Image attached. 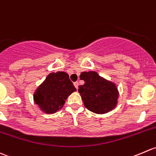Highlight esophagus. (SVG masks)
<instances>
[{
    "instance_id": "esophagus-1",
    "label": "esophagus",
    "mask_w": 156,
    "mask_h": 156,
    "mask_svg": "<svg viewBox=\"0 0 156 156\" xmlns=\"http://www.w3.org/2000/svg\"><path fill=\"white\" fill-rule=\"evenodd\" d=\"M73 85H74V86L76 87V89H78V86H79V83L78 82H75L74 83H73Z\"/></svg>"
}]
</instances>
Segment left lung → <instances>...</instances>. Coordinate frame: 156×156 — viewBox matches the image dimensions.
Here are the masks:
<instances>
[{
    "mask_svg": "<svg viewBox=\"0 0 156 156\" xmlns=\"http://www.w3.org/2000/svg\"><path fill=\"white\" fill-rule=\"evenodd\" d=\"M80 79L85 83L79 86L84 105L96 114H105L116 107L119 95L116 85L101 77L96 72H83Z\"/></svg>",
    "mask_w": 156,
    "mask_h": 156,
    "instance_id": "1",
    "label": "left lung"
}]
</instances>
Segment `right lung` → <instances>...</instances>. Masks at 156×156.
<instances>
[{
  "mask_svg": "<svg viewBox=\"0 0 156 156\" xmlns=\"http://www.w3.org/2000/svg\"><path fill=\"white\" fill-rule=\"evenodd\" d=\"M75 91L67 73H51L35 90L34 101L43 112L53 114L62 108L67 97Z\"/></svg>",
  "mask_w": 156,
  "mask_h": 156,
  "instance_id": "add662e5",
  "label": "right lung"
}]
</instances>
